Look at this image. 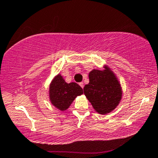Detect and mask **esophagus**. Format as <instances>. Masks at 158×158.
I'll use <instances>...</instances> for the list:
<instances>
[{"label": "esophagus", "mask_w": 158, "mask_h": 158, "mask_svg": "<svg viewBox=\"0 0 158 158\" xmlns=\"http://www.w3.org/2000/svg\"><path fill=\"white\" fill-rule=\"evenodd\" d=\"M79 85H80L81 86V87H82V89H83V88H84V83H83V82H80V83H79Z\"/></svg>", "instance_id": "34e87169"}]
</instances>
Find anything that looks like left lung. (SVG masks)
<instances>
[{
  "label": "left lung",
  "instance_id": "8db88e82",
  "mask_svg": "<svg viewBox=\"0 0 158 158\" xmlns=\"http://www.w3.org/2000/svg\"><path fill=\"white\" fill-rule=\"evenodd\" d=\"M104 69H92L89 74V83L84 87V94L99 114L112 112L120 103L122 87L117 76L107 65Z\"/></svg>",
  "mask_w": 158,
  "mask_h": 158
}]
</instances>
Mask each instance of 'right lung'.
Returning <instances> with one entry per match:
<instances>
[{
    "mask_svg": "<svg viewBox=\"0 0 158 158\" xmlns=\"http://www.w3.org/2000/svg\"><path fill=\"white\" fill-rule=\"evenodd\" d=\"M83 94L82 88L76 82L67 83L63 76L57 74L49 85V99L51 104L60 111L69 107L77 96Z\"/></svg>",
    "mask_w": 158,
    "mask_h": 158,
    "instance_id": "1",
    "label": "right lung"
}]
</instances>
